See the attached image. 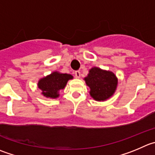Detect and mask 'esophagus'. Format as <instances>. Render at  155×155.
I'll return each mask as SVG.
<instances>
[{
    "label": "esophagus",
    "mask_w": 155,
    "mask_h": 155,
    "mask_svg": "<svg viewBox=\"0 0 155 155\" xmlns=\"http://www.w3.org/2000/svg\"><path fill=\"white\" fill-rule=\"evenodd\" d=\"M74 75H75V78H80L81 72L79 71H76L74 72Z\"/></svg>",
    "instance_id": "34e87169"
}]
</instances>
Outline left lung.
<instances>
[{"instance_id": "8db88e82", "label": "left lung", "mask_w": 155, "mask_h": 155, "mask_svg": "<svg viewBox=\"0 0 155 155\" xmlns=\"http://www.w3.org/2000/svg\"><path fill=\"white\" fill-rule=\"evenodd\" d=\"M84 80L90 88V95L96 101H106L113 96L118 78L113 72L93 67Z\"/></svg>"}]
</instances>
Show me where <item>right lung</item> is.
Instances as JSON below:
<instances>
[{"label":"right lung","mask_w":155,"mask_h":155,"mask_svg":"<svg viewBox=\"0 0 155 155\" xmlns=\"http://www.w3.org/2000/svg\"><path fill=\"white\" fill-rule=\"evenodd\" d=\"M71 79H73V76L70 74H63L55 71L39 79L37 87L45 97L56 99L60 96L59 91L64 89L68 81Z\"/></svg>","instance_id":"add662e5"}]
</instances>
